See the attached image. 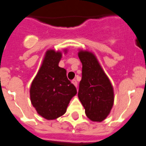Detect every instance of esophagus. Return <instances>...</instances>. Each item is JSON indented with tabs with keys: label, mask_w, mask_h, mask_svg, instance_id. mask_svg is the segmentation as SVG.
<instances>
[{
	"label": "esophagus",
	"mask_w": 146,
	"mask_h": 146,
	"mask_svg": "<svg viewBox=\"0 0 146 146\" xmlns=\"http://www.w3.org/2000/svg\"><path fill=\"white\" fill-rule=\"evenodd\" d=\"M72 84H73L76 88H78V82H77L76 80H73V81H72Z\"/></svg>",
	"instance_id": "34e87169"
}]
</instances>
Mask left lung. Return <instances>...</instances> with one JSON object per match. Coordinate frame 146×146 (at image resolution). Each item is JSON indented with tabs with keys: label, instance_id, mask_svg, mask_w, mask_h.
<instances>
[{
	"label": "left lung",
	"instance_id": "obj_1",
	"mask_svg": "<svg viewBox=\"0 0 146 146\" xmlns=\"http://www.w3.org/2000/svg\"><path fill=\"white\" fill-rule=\"evenodd\" d=\"M78 55L82 63V78L78 94L79 100L89 119L102 122L113 105V88L93 52L79 49Z\"/></svg>",
	"mask_w": 146,
	"mask_h": 146
}]
</instances>
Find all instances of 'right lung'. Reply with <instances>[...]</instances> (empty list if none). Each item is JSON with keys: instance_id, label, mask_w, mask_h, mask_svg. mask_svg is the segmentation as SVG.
<instances>
[{"instance_id": "obj_1", "label": "right lung", "mask_w": 146, "mask_h": 146, "mask_svg": "<svg viewBox=\"0 0 146 146\" xmlns=\"http://www.w3.org/2000/svg\"><path fill=\"white\" fill-rule=\"evenodd\" d=\"M68 49L63 52L66 54ZM62 52L48 49L30 89L31 104L37 113L52 120L65 113L77 90L67 78L66 70L58 66Z\"/></svg>"}]
</instances>
